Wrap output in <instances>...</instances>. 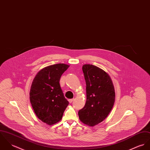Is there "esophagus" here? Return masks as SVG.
<instances>
[{"label": "esophagus", "instance_id": "1", "mask_svg": "<svg viewBox=\"0 0 150 150\" xmlns=\"http://www.w3.org/2000/svg\"><path fill=\"white\" fill-rule=\"evenodd\" d=\"M73 100H74V98L73 99H69V100H68V101H69V102L71 103H72V102H73Z\"/></svg>", "mask_w": 150, "mask_h": 150}]
</instances>
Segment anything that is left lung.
<instances>
[{"instance_id": "obj_1", "label": "left lung", "mask_w": 150, "mask_h": 150, "mask_svg": "<svg viewBox=\"0 0 150 150\" xmlns=\"http://www.w3.org/2000/svg\"><path fill=\"white\" fill-rule=\"evenodd\" d=\"M86 84V102L78 112L84 124L94 126L105 120L111 111L115 100L112 79L103 69L94 65L82 67Z\"/></svg>"}]
</instances>
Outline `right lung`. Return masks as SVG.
I'll return each instance as SVG.
<instances>
[{"label":"right lung","instance_id":"add662e5","mask_svg":"<svg viewBox=\"0 0 150 150\" xmlns=\"http://www.w3.org/2000/svg\"><path fill=\"white\" fill-rule=\"evenodd\" d=\"M69 67L56 64L45 67L38 72L32 84L30 100L34 111L48 125L61 120L69 104L59 83L62 75Z\"/></svg>","mask_w":150,"mask_h":150}]
</instances>
